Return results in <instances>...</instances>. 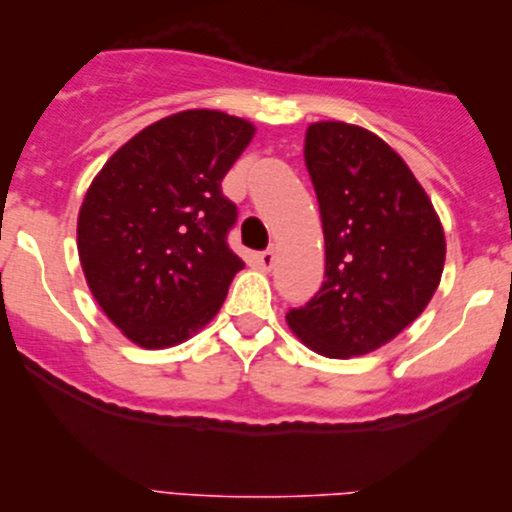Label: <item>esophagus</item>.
<instances>
[{
	"label": "esophagus",
	"mask_w": 512,
	"mask_h": 512,
	"mask_svg": "<svg viewBox=\"0 0 512 512\" xmlns=\"http://www.w3.org/2000/svg\"><path fill=\"white\" fill-rule=\"evenodd\" d=\"M257 265H260L265 272L272 270V265H275V252H272V250L257 252Z\"/></svg>",
	"instance_id": "34e87169"
}]
</instances>
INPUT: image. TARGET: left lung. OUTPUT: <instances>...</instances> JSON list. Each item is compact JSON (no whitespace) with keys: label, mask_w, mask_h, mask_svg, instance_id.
Listing matches in <instances>:
<instances>
[{"label":"left lung","mask_w":512,"mask_h":512,"mask_svg":"<svg viewBox=\"0 0 512 512\" xmlns=\"http://www.w3.org/2000/svg\"><path fill=\"white\" fill-rule=\"evenodd\" d=\"M304 163L324 227V282L289 309L299 342L329 359L369 354L404 332L441 282L446 237L426 190L376 133L319 121Z\"/></svg>","instance_id":"left-lung-1"}]
</instances>
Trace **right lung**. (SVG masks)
I'll list each match as a JSON object with an SVG mask.
<instances>
[{
    "label": "right lung",
    "instance_id": "add662e5",
    "mask_svg": "<svg viewBox=\"0 0 512 512\" xmlns=\"http://www.w3.org/2000/svg\"><path fill=\"white\" fill-rule=\"evenodd\" d=\"M255 126L190 108L151 123L118 148L79 210L76 242L98 307L143 349L203 329L245 262L227 245L235 203L223 178Z\"/></svg>",
    "mask_w": 512,
    "mask_h": 512
}]
</instances>
